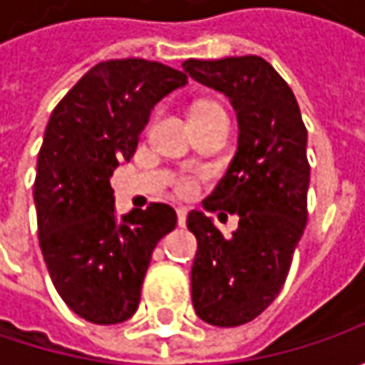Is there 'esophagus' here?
<instances>
[{
	"label": "esophagus",
	"instance_id": "1",
	"mask_svg": "<svg viewBox=\"0 0 365 365\" xmlns=\"http://www.w3.org/2000/svg\"><path fill=\"white\" fill-rule=\"evenodd\" d=\"M176 217H178V225L185 227V223H187V207H178L176 209Z\"/></svg>",
	"mask_w": 365,
	"mask_h": 365
}]
</instances>
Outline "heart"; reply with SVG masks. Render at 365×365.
Listing matches in <instances>:
<instances>
[{
	"instance_id": "b5f03b06",
	"label": "heart",
	"mask_w": 365,
	"mask_h": 365,
	"mask_svg": "<svg viewBox=\"0 0 365 365\" xmlns=\"http://www.w3.org/2000/svg\"><path fill=\"white\" fill-rule=\"evenodd\" d=\"M207 109H219L215 103H199V106H195L192 109V113H197V111H207ZM197 189V182H195V178L192 176H180L178 180H176V190L180 192V195H190V192H195Z\"/></svg>"
}]
</instances>
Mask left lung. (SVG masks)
<instances>
[{
  "mask_svg": "<svg viewBox=\"0 0 365 365\" xmlns=\"http://www.w3.org/2000/svg\"><path fill=\"white\" fill-rule=\"evenodd\" d=\"M190 78L223 93L237 113V152L203 201L237 213L225 237L203 211H190L197 237L190 270L195 313L215 327H237L264 313L287 280L307 225V128L294 93L259 56L182 63Z\"/></svg>",
  "mask_w": 365,
  "mask_h": 365,
  "instance_id": "obj_1",
  "label": "left lung"
}]
</instances>
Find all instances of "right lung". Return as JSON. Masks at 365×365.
Returning a JSON list of instances; mask_svg holds the SVG:
<instances>
[{"label": "right lung", "instance_id": "right-lung-1", "mask_svg": "<svg viewBox=\"0 0 365 365\" xmlns=\"http://www.w3.org/2000/svg\"><path fill=\"white\" fill-rule=\"evenodd\" d=\"M187 75L144 58L93 66L50 115L38 152V240L66 307L97 325L138 311L156 244L176 225L170 205L115 215L109 178L130 162L154 106Z\"/></svg>", "mask_w": 365, "mask_h": 365}]
</instances>
